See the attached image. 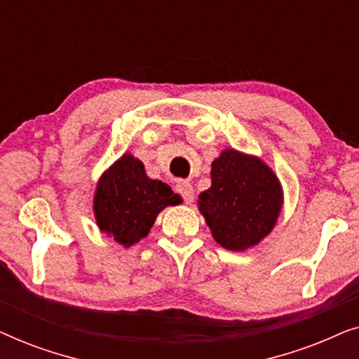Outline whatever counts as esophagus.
Here are the masks:
<instances>
[{"label":"esophagus","instance_id":"esophagus-1","mask_svg":"<svg viewBox=\"0 0 359 359\" xmlns=\"http://www.w3.org/2000/svg\"><path fill=\"white\" fill-rule=\"evenodd\" d=\"M178 193L183 196L186 204H191L194 201V188L189 181H181L178 184Z\"/></svg>","mask_w":359,"mask_h":359}]
</instances>
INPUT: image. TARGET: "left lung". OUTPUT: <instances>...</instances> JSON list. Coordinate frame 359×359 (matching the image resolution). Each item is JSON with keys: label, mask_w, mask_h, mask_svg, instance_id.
Listing matches in <instances>:
<instances>
[{"label": "left lung", "mask_w": 359, "mask_h": 359, "mask_svg": "<svg viewBox=\"0 0 359 359\" xmlns=\"http://www.w3.org/2000/svg\"><path fill=\"white\" fill-rule=\"evenodd\" d=\"M209 189L199 194V210L220 247L243 252L276 225L283 188L258 156L227 149L212 161Z\"/></svg>", "instance_id": "1"}]
</instances>
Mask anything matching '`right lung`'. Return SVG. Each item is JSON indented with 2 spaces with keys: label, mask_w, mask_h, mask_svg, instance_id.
Wrapping results in <instances>:
<instances>
[{
  "label": "right lung",
  "mask_w": 359,
  "mask_h": 359,
  "mask_svg": "<svg viewBox=\"0 0 359 359\" xmlns=\"http://www.w3.org/2000/svg\"><path fill=\"white\" fill-rule=\"evenodd\" d=\"M180 203L168 184L150 180L144 163L124 154L97 181L93 209L101 232L127 248L149 235L161 210Z\"/></svg>",
  "instance_id": "right-lung-1"
}]
</instances>
